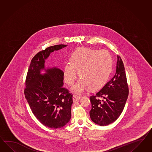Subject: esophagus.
Returning <instances> with one entry per match:
<instances>
[{
  "label": "esophagus",
  "mask_w": 152,
  "mask_h": 152,
  "mask_svg": "<svg viewBox=\"0 0 152 152\" xmlns=\"http://www.w3.org/2000/svg\"><path fill=\"white\" fill-rule=\"evenodd\" d=\"M80 98H81V96H76V95H74V96H73V97H72V99H73L74 102H77V101L79 100Z\"/></svg>",
  "instance_id": "obj_1"
}]
</instances>
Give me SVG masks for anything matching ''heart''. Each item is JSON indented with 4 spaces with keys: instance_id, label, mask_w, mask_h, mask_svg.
<instances>
[{
    "instance_id": "heart-1",
    "label": "heart",
    "mask_w": 152,
    "mask_h": 152,
    "mask_svg": "<svg viewBox=\"0 0 152 152\" xmlns=\"http://www.w3.org/2000/svg\"><path fill=\"white\" fill-rule=\"evenodd\" d=\"M112 58L105 50L78 48L66 62L63 69L64 78L69 85L76 80L77 72L81 78L72 88V92L80 94L87 89L96 91L106 83L111 72Z\"/></svg>"
}]
</instances>
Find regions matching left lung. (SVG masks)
<instances>
[{"label":"left lung","mask_w":152,"mask_h":152,"mask_svg":"<svg viewBox=\"0 0 152 152\" xmlns=\"http://www.w3.org/2000/svg\"><path fill=\"white\" fill-rule=\"evenodd\" d=\"M116 70L114 76L96 93L90 96L92 109L90 118L100 126H106L114 122L121 115L129 95L125 67L122 60L117 56ZM99 97H102L100 100Z\"/></svg>","instance_id":"left-lung-1"}]
</instances>
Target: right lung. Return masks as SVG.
Here are the masks:
<instances>
[{
  "instance_id": "1",
  "label": "right lung",
  "mask_w": 152,
  "mask_h": 152,
  "mask_svg": "<svg viewBox=\"0 0 152 152\" xmlns=\"http://www.w3.org/2000/svg\"><path fill=\"white\" fill-rule=\"evenodd\" d=\"M67 45H56L38 53L31 61L26 77V100L36 118L52 129H59L69 122L73 100L63 87V71L57 67H46L45 62L52 53Z\"/></svg>"
}]
</instances>
